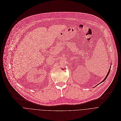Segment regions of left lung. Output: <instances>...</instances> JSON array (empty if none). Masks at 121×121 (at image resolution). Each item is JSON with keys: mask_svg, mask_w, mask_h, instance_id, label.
I'll return each mask as SVG.
<instances>
[{"mask_svg": "<svg viewBox=\"0 0 121 121\" xmlns=\"http://www.w3.org/2000/svg\"><path fill=\"white\" fill-rule=\"evenodd\" d=\"M111 66L110 67V69H109V70H108V73H107V75H106V76L105 77V78H104V80L101 82V83H100L99 84H100V83H102L103 82H104V81L107 79V77H108V74H109V72H110V68H111Z\"/></svg>", "mask_w": 121, "mask_h": 121, "instance_id": "1", "label": "left lung"}]
</instances>
